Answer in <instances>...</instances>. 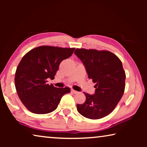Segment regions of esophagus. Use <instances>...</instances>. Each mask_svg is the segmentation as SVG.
<instances>
[{
    "mask_svg": "<svg viewBox=\"0 0 147 147\" xmlns=\"http://www.w3.org/2000/svg\"><path fill=\"white\" fill-rule=\"evenodd\" d=\"M71 92H72V93H74V94H77V93H78V91H75V90H74V89H71Z\"/></svg>",
    "mask_w": 147,
    "mask_h": 147,
    "instance_id": "34e87169",
    "label": "esophagus"
}]
</instances>
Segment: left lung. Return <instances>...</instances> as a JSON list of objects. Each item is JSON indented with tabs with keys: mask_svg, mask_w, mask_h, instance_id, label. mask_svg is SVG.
Listing matches in <instances>:
<instances>
[{
	"mask_svg": "<svg viewBox=\"0 0 147 147\" xmlns=\"http://www.w3.org/2000/svg\"><path fill=\"white\" fill-rule=\"evenodd\" d=\"M74 54L83 62L88 78L96 83L95 93H84L86 101L77 104V110L88 119L104 117L112 112L124 94L126 74L122 62L108 51L77 49Z\"/></svg>",
	"mask_w": 147,
	"mask_h": 147,
	"instance_id": "left-lung-1",
	"label": "left lung"
}]
</instances>
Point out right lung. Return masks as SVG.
<instances>
[{
  "label": "right lung",
  "instance_id": "right-lung-1",
  "mask_svg": "<svg viewBox=\"0 0 147 147\" xmlns=\"http://www.w3.org/2000/svg\"><path fill=\"white\" fill-rule=\"evenodd\" d=\"M74 48L41 46L30 51L17 66L15 85L24 106L36 114L55 110L69 88H57L47 84V78L54 79L61 62L73 54Z\"/></svg>",
  "mask_w": 147,
  "mask_h": 147
}]
</instances>
